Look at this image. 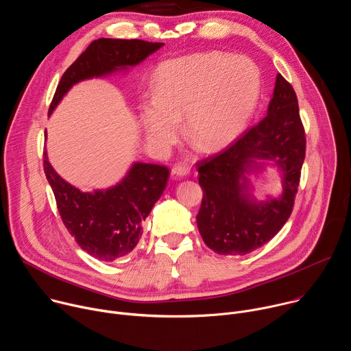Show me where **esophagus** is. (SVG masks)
<instances>
[{
	"label": "esophagus",
	"instance_id": "34e87169",
	"mask_svg": "<svg viewBox=\"0 0 351 351\" xmlns=\"http://www.w3.org/2000/svg\"><path fill=\"white\" fill-rule=\"evenodd\" d=\"M189 172H190V167H189L187 164H184V162H178V164H175V165L172 167V171H171V173H172L173 178H183V176L189 175Z\"/></svg>",
	"mask_w": 351,
	"mask_h": 351
}]
</instances>
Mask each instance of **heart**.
<instances>
[{
	"label": "heart",
	"instance_id": "heart-1",
	"mask_svg": "<svg viewBox=\"0 0 351 351\" xmlns=\"http://www.w3.org/2000/svg\"><path fill=\"white\" fill-rule=\"evenodd\" d=\"M261 90L257 66L222 53L195 54L162 64L156 95L141 104L148 140L160 148L175 141L179 119L206 148L232 140L252 117Z\"/></svg>",
	"mask_w": 351,
	"mask_h": 351
}]
</instances>
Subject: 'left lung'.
<instances>
[{"label": "left lung", "instance_id": "1", "mask_svg": "<svg viewBox=\"0 0 351 351\" xmlns=\"http://www.w3.org/2000/svg\"><path fill=\"white\" fill-rule=\"evenodd\" d=\"M306 158V132L297 95L279 73L268 111L221 153L195 164L203 189L197 226L204 243L222 256H244L268 243L287 222ZM257 159L282 169L284 193L257 204L243 176Z\"/></svg>", "mask_w": 351, "mask_h": 351}]
</instances>
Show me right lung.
Here are the masks:
<instances>
[{"label":"right lung","instance_id":"add662e5","mask_svg":"<svg viewBox=\"0 0 351 351\" xmlns=\"http://www.w3.org/2000/svg\"><path fill=\"white\" fill-rule=\"evenodd\" d=\"M162 45L137 38L94 40L62 75L48 114L75 83L134 66ZM43 167L68 232L86 253L107 263L125 257L137 245L143 222L162 195L169 176L165 165L136 162L117 186L83 193L54 171L47 152Z\"/></svg>","mask_w":351,"mask_h":351}]
</instances>
